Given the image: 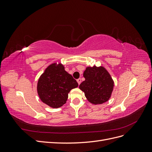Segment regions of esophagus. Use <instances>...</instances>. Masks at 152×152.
Listing matches in <instances>:
<instances>
[{"instance_id":"1","label":"esophagus","mask_w":152,"mask_h":152,"mask_svg":"<svg viewBox=\"0 0 152 152\" xmlns=\"http://www.w3.org/2000/svg\"><path fill=\"white\" fill-rule=\"evenodd\" d=\"M77 82H78V84H79V85L81 83V79H78L77 80Z\"/></svg>"}]
</instances>
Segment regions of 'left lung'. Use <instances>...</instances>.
<instances>
[{
  "instance_id": "obj_1",
  "label": "left lung",
  "mask_w": 152,
  "mask_h": 152,
  "mask_svg": "<svg viewBox=\"0 0 152 152\" xmlns=\"http://www.w3.org/2000/svg\"><path fill=\"white\" fill-rule=\"evenodd\" d=\"M83 76L85 80L79 86L86 98L92 104H103L108 102L112 96L114 82L104 67L87 66Z\"/></svg>"
}]
</instances>
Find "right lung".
<instances>
[{
  "instance_id": "add662e5",
  "label": "right lung",
  "mask_w": 152,
  "mask_h": 152,
  "mask_svg": "<svg viewBox=\"0 0 152 152\" xmlns=\"http://www.w3.org/2000/svg\"><path fill=\"white\" fill-rule=\"evenodd\" d=\"M79 84L61 63H53L39 77L37 90L40 100L53 108L65 104L68 93Z\"/></svg>"
}]
</instances>
